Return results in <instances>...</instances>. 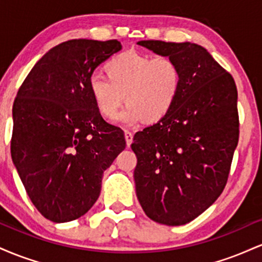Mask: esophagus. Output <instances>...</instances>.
Here are the masks:
<instances>
[{
  "mask_svg": "<svg viewBox=\"0 0 262 262\" xmlns=\"http://www.w3.org/2000/svg\"><path fill=\"white\" fill-rule=\"evenodd\" d=\"M124 137H125V141H127V146H130L132 141H133V133L129 130H124Z\"/></svg>",
  "mask_w": 262,
  "mask_h": 262,
  "instance_id": "obj_1",
  "label": "esophagus"
}]
</instances>
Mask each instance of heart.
Wrapping results in <instances>:
<instances>
[{
    "label": "heart",
    "mask_w": 262,
    "mask_h": 262,
    "mask_svg": "<svg viewBox=\"0 0 262 262\" xmlns=\"http://www.w3.org/2000/svg\"><path fill=\"white\" fill-rule=\"evenodd\" d=\"M103 70L107 79H90V97L107 119L116 118L125 97L128 106L119 116L125 124L166 118L182 89L181 69L170 56L124 52L108 60Z\"/></svg>",
    "instance_id": "heart-1"
}]
</instances>
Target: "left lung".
I'll use <instances>...</instances> for the list:
<instances>
[{
    "instance_id": "left-lung-1",
    "label": "left lung",
    "mask_w": 262,
    "mask_h": 262,
    "mask_svg": "<svg viewBox=\"0 0 262 262\" xmlns=\"http://www.w3.org/2000/svg\"><path fill=\"white\" fill-rule=\"evenodd\" d=\"M172 58L182 89L169 116L134 135V181L145 214L165 225L189 223L221 196L239 140L233 76L201 45L140 40Z\"/></svg>"
}]
</instances>
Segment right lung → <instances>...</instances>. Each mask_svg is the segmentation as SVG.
<instances>
[{"instance_id": "add662e5", "label": "right lung", "mask_w": 262, "mask_h": 262, "mask_svg": "<svg viewBox=\"0 0 262 262\" xmlns=\"http://www.w3.org/2000/svg\"><path fill=\"white\" fill-rule=\"evenodd\" d=\"M121 41L73 39L50 49L17 92L12 161L35 208L49 221L80 218L97 201L102 176L125 148L124 133L102 118L89 81Z\"/></svg>"}]
</instances>
